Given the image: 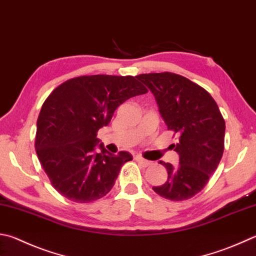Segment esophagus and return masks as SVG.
<instances>
[{
    "label": "esophagus",
    "instance_id": "obj_1",
    "mask_svg": "<svg viewBox=\"0 0 256 256\" xmlns=\"http://www.w3.org/2000/svg\"><path fill=\"white\" fill-rule=\"evenodd\" d=\"M136 161L138 162V164H140L141 166H151V164H152V162H151V161L143 159V158H142V156H136Z\"/></svg>",
    "mask_w": 256,
    "mask_h": 256
}]
</instances>
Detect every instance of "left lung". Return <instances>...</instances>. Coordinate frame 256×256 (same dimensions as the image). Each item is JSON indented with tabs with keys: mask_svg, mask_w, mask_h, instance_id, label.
Here are the masks:
<instances>
[{
	"mask_svg": "<svg viewBox=\"0 0 256 256\" xmlns=\"http://www.w3.org/2000/svg\"><path fill=\"white\" fill-rule=\"evenodd\" d=\"M138 80L154 95L166 128L178 136L171 148L179 154V164L160 161L168 179L152 189L174 202L192 198L207 184L224 152L225 120L220 110L206 90L184 76L154 72L142 74Z\"/></svg>",
	"mask_w": 256,
	"mask_h": 256,
	"instance_id": "left-lung-1",
	"label": "left lung"
}]
</instances>
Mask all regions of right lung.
<instances>
[{
  "label": "right lung",
  "mask_w": 256,
  "mask_h": 256,
  "mask_svg": "<svg viewBox=\"0 0 256 256\" xmlns=\"http://www.w3.org/2000/svg\"><path fill=\"white\" fill-rule=\"evenodd\" d=\"M146 92L138 76L110 75L72 78L51 92L36 120V151L60 194L84 204L104 197L113 188L132 156L110 153L97 131L108 126L120 104Z\"/></svg>",
  "instance_id": "right-lung-1"
}]
</instances>
